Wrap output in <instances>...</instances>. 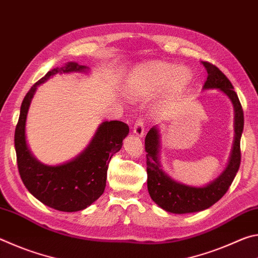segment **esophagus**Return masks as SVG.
Instances as JSON below:
<instances>
[{"instance_id":"34e87169","label":"esophagus","mask_w":258,"mask_h":258,"mask_svg":"<svg viewBox=\"0 0 258 258\" xmlns=\"http://www.w3.org/2000/svg\"><path fill=\"white\" fill-rule=\"evenodd\" d=\"M133 133L139 138H142L145 135V123H143V119L141 117H139L135 121L134 127H133Z\"/></svg>"}]
</instances>
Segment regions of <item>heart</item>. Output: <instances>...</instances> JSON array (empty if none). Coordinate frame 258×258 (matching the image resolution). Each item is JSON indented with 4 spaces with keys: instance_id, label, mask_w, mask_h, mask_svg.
I'll return each mask as SVG.
<instances>
[{
    "instance_id": "obj_1",
    "label": "heart",
    "mask_w": 258,
    "mask_h": 258,
    "mask_svg": "<svg viewBox=\"0 0 258 258\" xmlns=\"http://www.w3.org/2000/svg\"><path fill=\"white\" fill-rule=\"evenodd\" d=\"M191 80L192 73L189 68L163 61H152L142 64L131 75L126 90L131 97L135 98L148 97L166 86L172 92L177 93L184 90Z\"/></svg>"
}]
</instances>
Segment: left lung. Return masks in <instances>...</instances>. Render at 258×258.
<instances>
[{"instance_id":"obj_1","label":"left lung","mask_w":258,"mask_h":258,"mask_svg":"<svg viewBox=\"0 0 258 258\" xmlns=\"http://www.w3.org/2000/svg\"><path fill=\"white\" fill-rule=\"evenodd\" d=\"M207 71V81L205 82L204 90L218 89L228 97L234 108V143L229 164L225 171L216 180L209 184L197 187L182 184L172 180L159 163V132L154 126L148 132L145 141L147 151V174H148V191L151 199L166 212L174 214L196 213L207 209L217 203L231 185L237 174L241 151H240V139L243 131V110L239 101L233 86L223 73L214 64L203 61Z\"/></svg>"}]
</instances>
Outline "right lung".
<instances>
[{
	"instance_id": "1",
	"label": "right lung",
	"mask_w": 258,
	"mask_h": 258,
	"mask_svg": "<svg viewBox=\"0 0 258 258\" xmlns=\"http://www.w3.org/2000/svg\"><path fill=\"white\" fill-rule=\"evenodd\" d=\"M86 66L67 62L53 68L37 81L26 94L15 132L17 164L21 180L35 198L60 212H78L90 206L106 187L107 171L111 157L120 150L130 132L127 124L119 120L103 121L89 147L75 159L58 166L44 165L29 151L25 125L29 104L37 86L55 74L87 72Z\"/></svg>"
}]
</instances>
